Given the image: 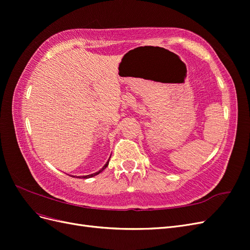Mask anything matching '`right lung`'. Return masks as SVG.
Returning a JSON list of instances; mask_svg holds the SVG:
<instances>
[{
    "label": "right lung",
    "instance_id": "1",
    "mask_svg": "<svg viewBox=\"0 0 250 250\" xmlns=\"http://www.w3.org/2000/svg\"><path fill=\"white\" fill-rule=\"evenodd\" d=\"M108 163H109V160L107 161V163L106 164H105L104 166H103V168L101 169V170H99V171H98V172H96V173H93V174H90V175H85V176H80V177H82V178H89V177H93V176H96V175H98V174H99V173H101L105 168H106L107 167V166H108Z\"/></svg>",
    "mask_w": 250,
    "mask_h": 250
}]
</instances>
